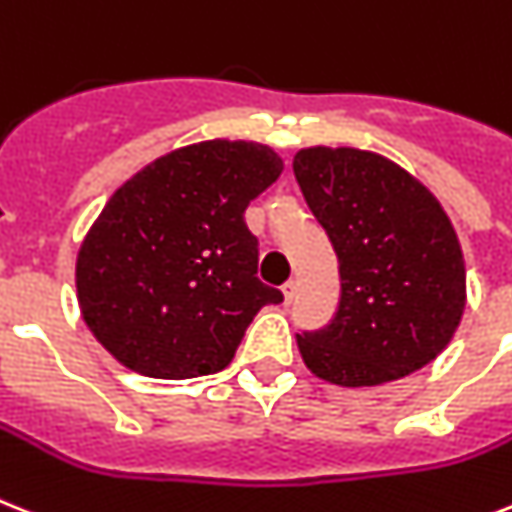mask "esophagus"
<instances>
[{
    "mask_svg": "<svg viewBox=\"0 0 512 512\" xmlns=\"http://www.w3.org/2000/svg\"><path fill=\"white\" fill-rule=\"evenodd\" d=\"M281 292H284L286 305H289V302H292V299H294V294H297V284H294V281H286V284L281 286Z\"/></svg>",
    "mask_w": 512,
    "mask_h": 512,
    "instance_id": "1",
    "label": "esophagus"
}]
</instances>
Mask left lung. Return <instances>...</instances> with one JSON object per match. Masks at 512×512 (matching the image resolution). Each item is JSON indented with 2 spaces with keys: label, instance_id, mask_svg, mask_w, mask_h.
Masks as SVG:
<instances>
[{
  "label": "left lung",
  "instance_id": "obj_1",
  "mask_svg": "<svg viewBox=\"0 0 512 512\" xmlns=\"http://www.w3.org/2000/svg\"><path fill=\"white\" fill-rule=\"evenodd\" d=\"M307 207L339 260V307L297 334L323 381L378 386L429 365L465 310L463 249L439 199L376 152L310 147L294 155Z\"/></svg>",
  "mask_w": 512,
  "mask_h": 512
}]
</instances>
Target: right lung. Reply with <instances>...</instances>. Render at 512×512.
Listing matches in <instances>:
<instances>
[{
	"label": "right lung",
	"instance_id": "right-lung-1",
	"mask_svg": "<svg viewBox=\"0 0 512 512\" xmlns=\"http://www.w3.org/2000/svg\"><path fill=\"white\" fill-rule=\"evenodd\" d=\"M284 170L255 141H199L128 178L78 249L81 315L118 363L149 378L223 371L284 294L257 278L249 202Z\"/></svg>",
	"mask_w": 512,
	"mask_h": 512
}]
</instances>
